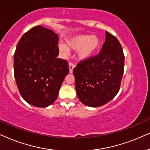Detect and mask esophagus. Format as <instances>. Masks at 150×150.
Masks as SVG:
<instances>
[{
  "mask_svg": "<svg viewBox=\"0 0 150 150\" xmlns=\"http://www.w3.org/2000/svg\"><path fill=\"white\" fill-rule=\"evenodd\" d=\"M75 65L72 63H69V73H72L73 72V69L74 68Z\"/></svg>",
  "mask_w": 150,
  "mask_h": 150,
  "instance_id": "1",
  "label": "esophagus"
}]
</instances>
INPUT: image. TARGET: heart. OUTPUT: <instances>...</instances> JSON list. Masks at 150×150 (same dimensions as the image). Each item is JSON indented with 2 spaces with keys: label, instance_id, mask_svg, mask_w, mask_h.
<instances>
[{
  "label": "heart",
  "instance_id": "1",
  "mask_svg": "<svg viewBox=\"0 0 150 150\" xmlns=\"http://www.w3.org/2000/svg\"><path fill=\"white\" fill-rule=\"evenodd\" d=\"M100 44L101 42L98 37L89 35H81L67 40L66 46L63 44H60L59 48L63 54H66L68 52L67 48L73 50H79L78 55L79 58L85 59L92 56L100 48Z\"/></svg>",
  "mask_w": 150,
  "mask_h": 150
}]
</instances>
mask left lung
Wrapping results in <instances>:
<instances>
[{
	"mask_svg": "<svg viewBox=\"0 0 150 150\" xmlns=\"http://www.w3.org/2000/svg\"><path fill=\"white\" fill-rule=\"evenodd\" d=\"M124 69L122 45L115 37L106 31L100 52L81 60L73 69L80 101L91 107H99L110 101L120 89Z\"/></svg>",
	"mask_w": 150,
	"mask_h": 150,
	"instance_id": "1",
	"label": "left lung"
}]
</instances>
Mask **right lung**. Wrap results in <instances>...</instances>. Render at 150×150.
<instances>
[{"instance_id": "add662e5", "label": "right lung", "mask_w": 150, "mask_h": 150, "mask_svg": "<svg viewBox=\"0 0 150 150\" xmlns=\"http://www.w3.org/2000/svg\"><path fill=\"white\" fill-rule=\"evenodd\" d=\"M59 38L39 25L25 33L13 56L14 77L18 91L28 104L46 107L56 100L69 73L66 60L57 59Z\"/></svg>"}]
</instances>
